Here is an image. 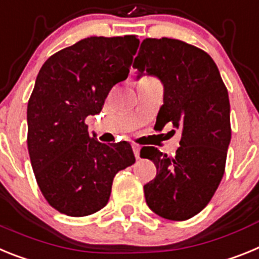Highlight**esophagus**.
<instances>
[{"instance_id": "obj_1", "label": "esophagus", "mask_w": 259, "mask_h": 259, "mask_svg": "<svg viewBox=\"0 0 259 259\" xmlns=\"http://www.w3.org/2000/svg\"><path fill=\"white\" fill-rule=\"evenodd\" d=\"M133 151H134V155H136L137 159H139V151H141V146L137 145V143H133Z\"/></svg>"}]
</instances>
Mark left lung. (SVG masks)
<instances>
[{
  "instance_id": "1",
  "label": "left lung",
  "mask_w": 259,
  "mask_h": 259,
  "mask_svg": "<svg viewBox=\"0 0 259 259\" xmlns=\"http://www.w3.org/2000/svg\"><path fill=\"white\" fill-rule=\"evenodd\" d=\"M133 67L164 84L159 129L170 122L183 132L175 156L156 147L141 150L156 167L145 185L146 202L164 219L188 220L207 206L223 179L231 142L228 91L212 58L181 40L147 37Z\"/></svg>"
}]
</instances>
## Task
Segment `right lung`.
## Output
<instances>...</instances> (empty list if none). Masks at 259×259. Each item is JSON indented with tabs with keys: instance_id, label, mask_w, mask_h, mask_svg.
Masks as SVG:
<instances>
[{
	"instance_id": "obj_1",
	"label": "right lung",
	"mask_w": 259,
	"mask_h": 259,
	"mask_svg": "<svg viewBox=\"0 0 259 259\" xmlns=\"http://www.w3.org/2000/svg\"><path fill=\"white\" fill-rule=\"evenodd\" d=\"M136 35L91 36L44 62L27 105V147L36 183L52 207L87 217L109 201L116 173L134 164L132 146L89 134L112 87L129 75Z\"/></svg>"
}]
</instances>
